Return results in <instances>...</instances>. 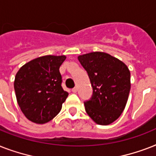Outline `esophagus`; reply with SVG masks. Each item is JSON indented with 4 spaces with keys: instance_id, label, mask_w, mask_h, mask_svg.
<instances>
[{
    "instance_id": "1",
    "label": "esophagus",
    "mask_w": 156,
    "mask_h": 156,
    "mask_svg": "<svg viewBox=\"0 0 156 156\" xmlns=\"http://www.w3.org/2000/svg\"><path fill=\"white\" fill-rule=\"evenodd\" d=\"M72 91H73V93H76V92H77V91H78V89H77V87L73 88V89H72Z\"/></svg>"
}]
</instances>
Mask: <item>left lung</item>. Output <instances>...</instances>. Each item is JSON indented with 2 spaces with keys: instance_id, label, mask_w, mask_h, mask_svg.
Masks as SVG:
<instances>
[{
  "instance_id": "obj_1",
  "label": "left lung",
  "mask_w": 156,
  "mask_h": 156,
  "mask_svg": "<svg viewBox=\"0 0 156 156\" xmlns=\"http://www.w3.org/2000/svg\"><path fill=\"white\" fill-rule=\"evenodd\" d=\"M87 72L92 96L84 102L87 113L95 123L107 126L121 116L130 90V72L126 64L102 52L78 56Z\"/></svg>"
}]
</instances>
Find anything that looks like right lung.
Masks as SVG:
<instances>
[{
    "label": "right lung",
    "instance_id": "add662e5",
    "mask_svg": "<svg viewBox=\"0 0 156 156\" xmlns=\"http://www.w3.org/2000/svg\"><path fill=\"white\" fill-rule=\"evenodd\" d=\"M66 58V56H40L25 64L16 73L17 101L29 121L47 123L61 111L69 95L61 87L59 70Z\"/></svg>",
    "mask_w": 156,
    "mask_h": 156
}]
</instances>
